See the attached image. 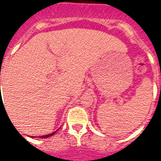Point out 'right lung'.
Segmentation results:
<instances>
[{"label": "right lung", "instance_id": "add662e5", "mask_svg": "<svg viewBox=\"0 0 161 161\" xmlns=\"http://www.w3.org/2000/svg\"><path fill=\"white\" fill-rule=\"evenodd\" d=\"M57 131V130H56ZM56 131H54L53 133H51V134H48V135H45V136H39L40 138H47V137H49V136H52L53 135H54V133L56 132Z\"/></svg>", "mask_w": 161, "mask_h": 161}]
</instances>
